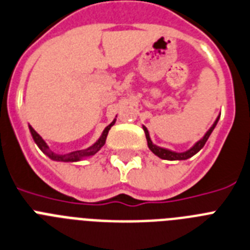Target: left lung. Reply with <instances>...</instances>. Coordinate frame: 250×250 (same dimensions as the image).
Segmentation results:
<instances>
[{
  "mask_svg": "<svg viewBox=\"0 0 250 250\" xmlns=\"http://www.w3.org/2000/svg\"><path fill=\"white\" fill-rule=\"evenodd\" d=\"M218 121H220V115L217 117V119L214 121V123L212 125V127H210V128L207 131L206 135L203 136L202 139L199 140L198 143L192 146L191 149H188V151H184V153L172 151V150L164 149V147H160V146L155 145V144L151 141V139H150V133H149V131H147V128H146L145 125H143V129H144V132H145L146 141H147V146H149V149L151 150V153L155 154V155H157V157H159L160 159H164V160H186V159H188V158L194 157V155H195L198 151H200V150H202L203 146L206 145L207 140L209 139L210 133H212L213 129H214V127L217 125Z\"/></svg>",
  "mask_w": 250,
  "mask_h": 250,
  "instance_id": "left-lung-1",
  "label": "left lung"
}]
</instances>
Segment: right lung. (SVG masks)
I'll use <instances>...</instances> for the list:
<instances>
[{
    "instance_id": "obj_1",
    "label": "right lung",
    "mask_w": 250,
    "mask_h": 250,
    "mask_svg": "<svg viewBox=\"0 0 250 250\" xmlns=\"http://www.w3.org/2000/svg\"><path fill=\"white\" fill-rule=\"evenodd\" d=\"M115 118H117V117H115ZM115 118L113 119V122H111L110 125L105 127V129L103 131V133H101L100 137L96 140V143H93L92 145L88 146L87 149L77 150V151H72V153H69V154L54 153V151H51V150H50V147H48V145L46 144V141H44V140L42 139L40 135H38L37 132L34 131L33 127H32L30 125H29V131H30V135H32V137H33L34 143H36V145L40 147V150L44 154V155H47L50 159L55 160V162H65V163L70 162V163H73V162H79V160L86 159V158L93 157V155H95V154H96L97 151H99V150H100L101 147L105 145V141H106V136H107V133H109V129H110L111 127L114 125L115 121H117Z\"/></svg>"
}]
</instances>
